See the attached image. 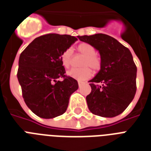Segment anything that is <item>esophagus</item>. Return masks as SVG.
Returning a JSON list of instances; mask_svg holds the SVG:
<instances>
[{
	"instance_id": "obj_1",
	"label": "esophagus",
	"mask_w": 151,
	"mask_h": 151,
	"mask_svg": "<svg viewBox=\"0 0 151 151\" xmlns=\"http://www.w3.org/2000/svg\"><path fill=\"white\" fill-rule=\"evenodd\" d=\"M83 84H84V83H83L82 81H78V85H79V87H81L83 85Z\"/></svg>"
}]
</instances>
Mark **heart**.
<instances>
[{
	"instance_id": "1",
	"label": "heart",
	"mask_w": 151,
	"mask_h": 151,
	"mask_svg": "<svg viewBox=\"0 0 151 151\" xmlns=\"http://www.w3.org/2000/svg\"><path fill=\"white\" fill-rule=\"evenodd\" d=\"M78 52L85 55L82 62L83 67L81 68H73L67 72V75L70 78L78 81H85L90 78L92 75V70L88 68L92 67L94 71H98L101 67V60L96 54V49L92 45L88 43H81L78 46ZM73 52L71 49L68 48L62 52L60 59L63 66L65 68H68L70 66L71 57ZM88 65L89 66H87Z\"/></svg>"
}]
</instances>
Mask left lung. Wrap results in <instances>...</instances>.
Here are the masks:
<instances>
[{"instance_id": "8db88e82", "label": "left lung", "mask_w": 151, "mask_h": 151, "mask_svg": "<svg viewBox=\"0 0 151 151\" xmlns=\"http://www.w3.org/2000/svg\"><path fill=\"white\" fill-rule=\"evenodd\" d=\"M78 37L92 45L100 55V70L88 81L92 88L86 96L88 109L101 117H116L128 107L136 92L137 68L131 52L106 34Z\"/></svg>"}]
</instances>
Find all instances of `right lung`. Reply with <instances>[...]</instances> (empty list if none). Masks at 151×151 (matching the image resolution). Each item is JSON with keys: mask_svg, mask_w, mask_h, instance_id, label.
Segmentation results:
<instances>
[{"mask_svg": "<svg viewBox=\"0 0 151 151\" xmlns=\"http://www.w3.org/2000/svg\"><path fill=\"white\" fill-rule=\"evenodd\" d=\"M77 40L66 34H46L34 39L20 55L17 78L22 97L38 117L49 119L64 114L78 90V81L65 76L60 59L62 52Z\"/></svg>", "mask_w": 151, "mask_h": 151, "instance_id": "1", "label": "right lung"}]
</instances>
